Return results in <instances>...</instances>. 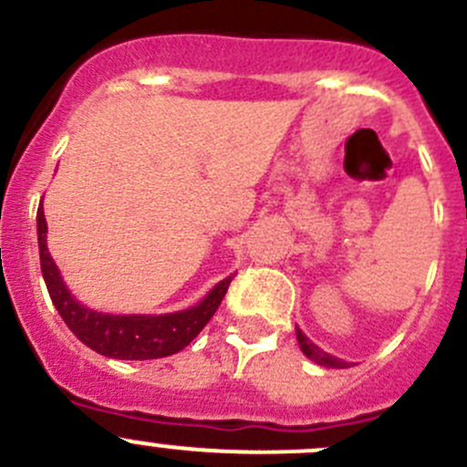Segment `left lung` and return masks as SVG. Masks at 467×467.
Returning <instances> with one entry per match:
<instances>
[{"label": "left lung", "instance_id": "obj_1", "mask_svg": "<svg viewBox=\"0 0 467 467\" xmlns=\"http://www.w3.org/2000/svg\"><path fill=\"white\" fill-rule=\"evenodd\" d=\"M296 339H298V347H301L303 354H306L310 360H315L317 365H321V368H333V369L347 368V363H344V360H339V358H335V356L326 354L324 348H319L315 342H310V339H307L306 335H303L298 328H296Z\"/></svg>", "mask_w": 467, "mask_h": 467}]
</instances>
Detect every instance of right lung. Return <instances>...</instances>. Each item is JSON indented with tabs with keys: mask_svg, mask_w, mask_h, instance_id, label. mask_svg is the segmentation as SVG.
Listing matches in <instances>:
<instances>
[{
	"mask_svg": "<svg viewBox=\"0 0 467 467\" xmlns=\"http://www.w3.org/2000/svg\"><path fill=\"white\" fill-rule=\"evenodd\" d=\"M38 251L40 269L45 285L52 296L54 307L58 310L67 328L98 354L119 360H152L173 356L182 351L198 333L214 317L216 307L223 301L233 275L221 280L198 306L171 315H104L90 310L77 301L63 285L61 274L47 251V221L43 214L40 201L38 214Z\"/></svg>",
	"mask_w": 467,
	"mask_h": 467,
	"instance_id": "right-lung-1",
	"label": "right lung"
}]
</instances>
